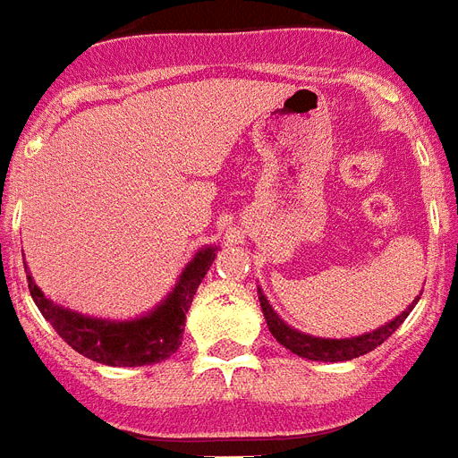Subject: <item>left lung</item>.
I'll return each mask as SVG.
<instances>
[{"label":"left lung","instance_id":"left-lung-1","mask_svg":"<svg viewBox=\"0 0 458 458\" xmlns=\"http://www.w3.org/2000/svg\"><path fill=\"white\" fill-rule=\"evenodd\" d=\"M258 295L267 327H269L274 338L279 340L286 350H291L293 354H298V357H305V360L312 361H347L371 352V350H376L380 343H386V340L402 327V321L407 319L409 312H411L416 302H419V295H416L414 302H411L404 312L397 314L393 321H387L386 327H378L374 328V331L361 333V335H354V338H317V335H310V333H302L298 331V328L288 327L286 321L274 312V307L269 305V300H267V295L262 293V288H258Z\"/></svg>","mask_w":458,"mask_h":458}]
</instances>
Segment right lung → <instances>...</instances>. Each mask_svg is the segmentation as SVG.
<instances>
[{"label":"right lung","instance_id":"1","mask_svg":"<svg viewBox=\"0 0 458 458\" xmlns=\"http://www.w3.org/2000/svg\"><path fill=\"white\" fill-rule=\"evenodd\" d=\"M215 255H217V246L200 248L186 262L177 284L165 298L160 300L151 312L134 317V319L89 317V314H80L58 305L44 295L30 272H28V286L44 319L56 328L58 335L75 352L106 367H146V364H158L167 360L179 350L182 335H184L186 312Z\"/></svg>","mask_w":458,"mask_h":458}]
</instances>
